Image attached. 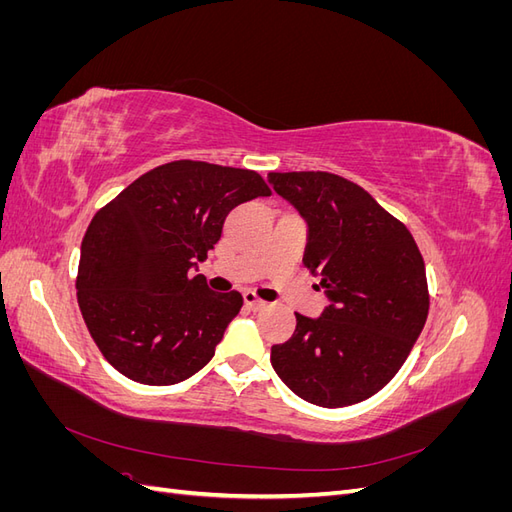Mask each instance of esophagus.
I'll return each mask as SVG.
<instances>
[{
    "label": "esophagus",
    "mask_w": 512,
    "mask_h": 512,
    "mask_svg": "<svg viewBox=\"0 0 512 512\" xmlns=\"http://www.w3.org/2000/svg\"><path fill=\"white\" fill-rule=\"evenodd\" d=\"M243 301H245V307H247V309H252V312H258V309L265 307V301L258 299L256 294H254V292H250V290H245V292H243Z\"/></svg>",
    "instance_id": "1"
}]
</instances>
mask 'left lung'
I'll return each mask as SVG.
<instances>
[{"instance_id": "1", "label": "left lung", "mask_w": 512, "mask_h": 512, "mask_svg": "<svg viewBox=\"0 0 512 512\" xmlns=\"http://www.w3.org/2000/svg\"><path fill=\"white\" fill-rule=\"evenodd\" d=\"M273 190L307 224L303 262L320 277L329 305L271 348L288 389L322 408L376 395L404 365L421 335L429 292L410 230L371 194L331 173H269Z\"/></svg>"}]
</instances>
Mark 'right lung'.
I'll list each match as a JSON object with an SVG mask.
<instances>
[{
    "label": "right lung",
    "mask_w": 512,
    "mask_h": 512,
    "mask_svg": "<svg viewBox=\"0 0 512 512\" xmlns=\"http://www.w3.org/2000/svg\"><path fill=\"white\" fill-rule=\"evenodd\" d=\"M271 190L247 168L177 160L132 181L91 220L76 297L104 359L151 386L203 369L243 297L213 292L198 262L222 237L226 215Z\"/></svg>",
    "instance_id": "right-lung-1"
}]
</instances>
